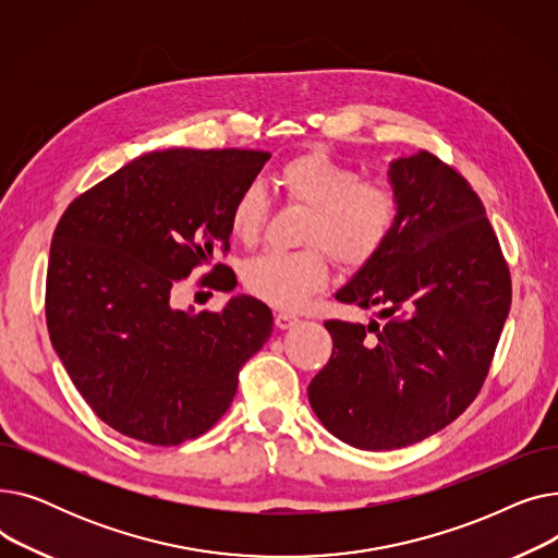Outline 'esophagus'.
<instances>
[{"mask_svg":"<svg viewBox=\"0 0 558 558\" xmlns=\"http://www.w3.org/2000/svg\"><path fill=\"white\" fill-rule=\"evenodd\" d=\"M276 326L280 328V330H287V328H291L294 324H299V316L296 314H289V312H276Z\"/></svg>","mask_w":558,"mask_h":558,"instance_id":"obj_1","label":"esophagus"}]
</instances>
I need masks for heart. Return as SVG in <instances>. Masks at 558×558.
<instances>
[{
	"label": "heart",
	"instance_id": "b5f03b06",
	"mask_svg": "<svg viewBox=\"0 0 558 558\" xmlns=\"http://www.w3.org/2000/svg\"><path fill=\"white\" fill-rule=\"evenodd\" d=\"M284 201L305 208L299 251H267L242 267L253 296L280 310H294L330 276V257L345 271L371 264L389 244L400 217L398 190L383 179H362L357 167L324 149L287 158L276 171ZM269 215V196L259 183L244 185L230 203L232 240L253 246Z\"/></svg>",
	"mask_w": 558,
	"mask_h": 558
}]
</instances>
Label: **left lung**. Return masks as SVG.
Segmentation results:
<instances>
[{
  "label": "left lung",
  "mask_w": 558,
  "mask_h": 558,
  "mask_svg": "<svg viewBox=\"0 0 558 558\" xmlns=\"http://www.w3.org/2000/svg\"><path fill=\"white\" fill-rule=\"evenodd\" d=\"M400 217L389 244L337 291L383 324L326 320L330 362L310 404L343 444L396 450L465 412L484 387L511 307V274L461 171L421 149L391 162Z\"/></svg>",
  "instance_id": "8db88e82"
}]
</instances>
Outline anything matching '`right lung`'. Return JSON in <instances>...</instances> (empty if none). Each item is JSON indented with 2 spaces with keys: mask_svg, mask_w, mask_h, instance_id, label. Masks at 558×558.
Returning a JSON list of instances; mask_svg holds the SVG:
<instances>
[{
  "mask_svg": "<svg viewBox=\"0 0 558 558\" xmlns=\"http://www.w3.org/2000/svg\"><path fill=\"white\" fill-rule=\"evenodd\" d=\"M271 158L253 149H167L76 196L49 251V339L76 391L112 429L151 446L208 432L240 368L271 337V310L234 296L221 312L171 307V291L230 251L228 213ZM201 287L238 284L226 264Z\"/></svg>",
  "mask_w": 558,
  "mask_h": 558,
  "instance_id": "add662e5",
  "label": "right lung"
}]
</instances>
